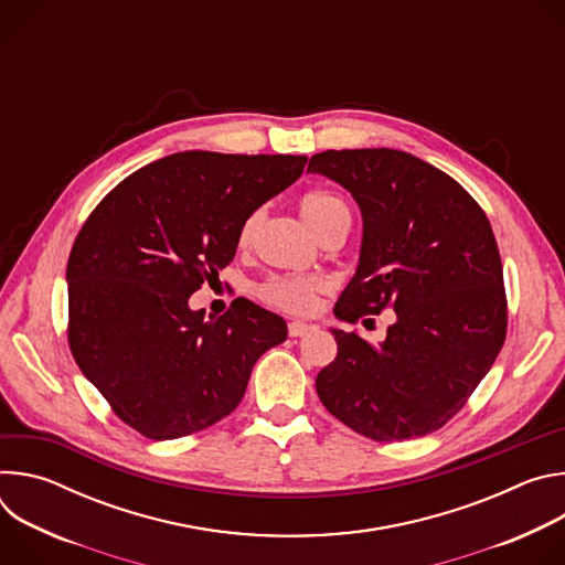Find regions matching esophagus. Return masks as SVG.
Wrapping results in <instances>:
<instances>
[{
  "instance_id": "esophagus-1",
  "label": "esophagus",
  "mask_w": 565,
  "mask_h": 565,
  "mask_svg": "<svg viewBox=\"0 0 565 565\" xmlns=\"http://www.w3.org/2000/svg\"><path fill=\"white\" fill-rule=\"evenodd\" d=\"M310 331V327L308 324H303V321H290V324H288V335L290 338H301V335H306Z\"/></svg>"
}]
</instances>
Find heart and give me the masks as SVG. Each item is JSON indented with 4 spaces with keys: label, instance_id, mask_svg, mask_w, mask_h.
<instances>
[{
    "label": "heart",
    "instance_id": "obj_1",
    "mask_svg": "<svg viewBox=\"0 0 565 565\" xmlns=\"http://www.w3.org/2000/svg\"><path fill=\"white\" fill-rule=\"evenodd\" d=\"M299 214L306 221V225L319 236L321 232H327L331 225L340 221L351 223V212L344 199L327 188H312L306 190L299 201H297ZM262 223V212H253L244 218V223L238 225L236 232V246L244 250L253 244L255 232ZM321 290V281L315 277H290V275H275L266 279L264 284L257 286L255 295L259 301L266 306L290 312V315H303L315 308L317 295Z\"/></svg>",
    "mask_w": 565,
    "mask_h": 565
}]
</instances>
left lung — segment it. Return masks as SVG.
I'll use <instances>...</instances> for the list:
<instances>
[{"mask_svg": "<svg viewBox=\"0 0 565 565\" xmlns=\"http://www.w3.org/2000/svg\"><path fill=\"white\" fill-rule=\"evenodd\" d=\"M310 172L362 210L360 266L335 303L349 324L393 308L380 344L333 329L317 395L353 431L397 443L445 427L488 375L508 335L503 266L482 207L449 174L397 149H329Z\"/></svg>", "mask_w": 565, "mask_h": 565, "instance_id": "1", "label": "left lung"}]
</instances>
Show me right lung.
Listing matches in <instances>:
<instances>
[{
    "instance_id": "add662e5",
    "label": "right lung",
    "mask_w": 565,
    "mask_h": 565,
    "mask_svg": "<svg viewBox=\"0 0 565 565\" xmlns=\"http://www.w3.org/2000/svg\"><path fill=\"white\" fill-rule=\"evenodd\" d=\"M306 156L179 151L120 181L66 264L68 349L111 412L174 440L236 409L286 321L244 299L205 319L190 297L236 253L248 214L292 185Z\"/></svg>"
}]
</instances>
